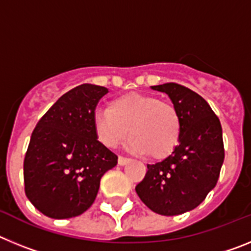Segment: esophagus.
Instances as JSON below:
<instances>
[{
    "mask_svg": "<svg viewBox=\"0 0 251 251\" xmlns=\"http://www.w3.org/2000/svg\"><path fill=\"white\" fill-rule=\"evenodd\" d=\"M130 159L129 158H126V157H122V156H119V158H118V165L119 166H124V165H127L128 162H129Z\"/></svg>",
    "mask_w": 251,
    "mask_h": 251,
    "instance_id": "1",
    "label": "esophagus"
}]
</instances>
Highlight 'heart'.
Here are the masks:
<instances>
[{
    "mask_svg": "<svg viewBox=\"0 0 251 251\" xmlns=\"http://www.w3.org/2000/svg\"><path fill=\"white\" fill-rule=\"evenodd\" d=\"M181 115L172 103L151 94L129 93L98 108L93 114L95 137L106 148H115L129 136V148L152 158L170 156L181 137Z\"/></svg>",
    "mask_w": 251,
    "mask_h": 251,
    "instance_id": "obj_1",
    "label": "heart"
}]
</instances>
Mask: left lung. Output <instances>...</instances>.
<instances>
[{"label": "left lung", "mask_w": 251, "mask_h": 251, "mask_svg": "<svg viewBox=\"0 0 251 251\" xmlns=\"http://www.w3.org/2000/svg\"><path fill=\"white\" fill-rule=\"evenodd\" d=\"M152 89L170 97L181 115L182 128L172 154L147 165L136 192L153 212L174 216L194 210L216 186L225 158L223 129L211 106L191 89L176 83Z\"/></svg>", "instance_id": "obj_1"}]
</instances>
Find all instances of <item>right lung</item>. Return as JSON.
<instances>
[{
    "mask_svg": "<svg viewBox=\"0 0 251 251\" xmlns=\"http://www.w3.org/2000/svg\"><path fill=\"white\" fill-rule=\"evenodd\" d=\"M104 86L81 84L60 97L31 134L25 161V194L51 219H69L94 202L100 178L118 157L95 137L93 114Z\"/></svg>",
    "mask_w": 251,
    "mask_h": 251,
    "instance_id": "add662e5",
    "label": "right lung"
}]
</instances>
